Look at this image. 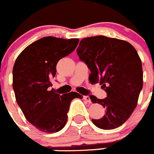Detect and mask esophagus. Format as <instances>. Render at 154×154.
I'll return each mask as SVG.
<instances>
[{"label": "esophagus", "mask_w": 154, "mask_h": 154, "mask_svg": "<svg viewBox=\"0 0 154 154\" xmlns=\"http://www.w3.org/2000/svg\"><path fill=\"white\" fill-rule=\"evenodd\" d=\"M83 98H84V99L87 102L91 103V99H90V97L88 96V95H85V96H83Z\"/></svg>", "instance_id": "obj_1"}]
</instances>
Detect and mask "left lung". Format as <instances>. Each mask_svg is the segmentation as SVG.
<instances>
[{"label":"left lung","mask_w":154,"mask_h":154,"mask_svg":"<svg viewBox=\"0 0 154 154\" xmlns=\"http://www.w3.org/2000/svg\"><path fill=\"white\" fill-rule=\"evenodd\" d=\"M77 54L91 71L90 81L99 82L107 93L104 99L90 97L91 102L105 108V116L91 121L103 130L118 128L133 113L143 88L142 63L137 52L125 40L97 36L82 39Z\"/></svg>","instance_id":"1"}]
</instances>
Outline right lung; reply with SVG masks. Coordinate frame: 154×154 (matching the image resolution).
<instances>
[{
    "label": "right lung",
    "instance_id": "1",
    "mask_svg": "<svg viewBox=\"0 0 154 154\" xmlns=\"http://www.w3.org/2000/svg\"><path fill=\"white\" fill-rule=\"evenodd\" d=\"M79 39L46 36L33 42L17 56L13 68V88L26 119L40 131L56 133L65 127L75 91L60 94L50 87L56 64L72 53Z\"/></svg>",
    "mask_w": 154,
    "mask_h": 154
}]
</instances>
